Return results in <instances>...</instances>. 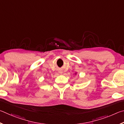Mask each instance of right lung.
I'll use <instances>...</instances> for the list:
<instances>
[{"instance_id":"1","label":"right lung","mask_w":124,"mask_h":124,"mask_svg":"<svg viewBox=\"0 0 124 124\" xmlns=\"http://www.w3.org/2000/svg\"><path fill=\"white\" fill-rule=\"evenodd\" d=\"M76 73H75V75H76Z\"/></svg>"}]
</instances>
